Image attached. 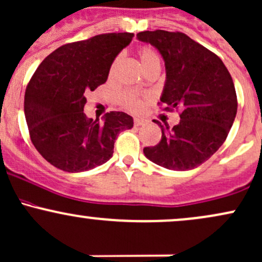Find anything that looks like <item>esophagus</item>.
Masks as SVG:
<instances>
[{
  "instance_id": "esophagus-1",
  "label": "esophagus",
  "mask_w": 262,
  "mask_h": 262,
  "mask_svg": "<svg viewBox=\"0 0 262 262\" xmlns=\"http://www.w3.org/2000/svg\"><path fill=\"white\" fill-rule=\"evenodd\" d=\"M146 123H148V120L143 119V118H136V119H134V124H136V126L145 125Z\"/></svg>"
}]
</instances>
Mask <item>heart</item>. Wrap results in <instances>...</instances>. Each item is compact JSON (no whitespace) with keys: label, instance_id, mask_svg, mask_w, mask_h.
<instances>
[{"label":"heart","instance_id":"obj_1","mask_svg":"<svg viewBox=\"0 0 262 262\" xmlns=\"http://www.w3.org/2000/svg\"><path fill=\"white\" fill-rule=\"evenodd\" d=\"M138 57H139L140 64H142L143 70H146L150 66L155 64V63H159V57L157 56V53L149 47H142L139 51H138ZM118 63V58H116L112 63L111 66V71L109 73L113 74L114 70L117 67ZM145 98H148V96H143V94L138 93V92L134 91H125L120 94L119 97V102L120 104L123 105L125 109L130 112H139L140 109L143 108V100Z\"/></svg>","mask_w":262,"mask_h":262}]
</instances>
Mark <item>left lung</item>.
I'll use <instances>...</instances> for the list:
<instances>
[{"instance_id":"obj_1","label":"left lung","mask_w":262,"mask_h":262,"mask_svg":"<svg viewBox=\"0 0 262 262\" xmlns=\"http://www.w3.org/2000/svg\"><path fill=\"white\" fill-rule=\"evenodd\" d=\"M139 41L150 43L165 62L166 79L160 102L180 108L179 124L162 128V139L144 148L149 160L169 170H191L223 145L237 112L234 82L223 61L182 32L144 31Z\"/></svg>"}]
</instances>
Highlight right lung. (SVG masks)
Listing matches in <instances>:
<instances>
[{"label": "right lung", "mask_w": 262, "mask_h": 262, "mask_svg": "<svg viewBox=\"0 0 262 262\" xmlns=\"http://www.w3.org/2000/svg\"><path fill=\"white\" fill-rule=\"evenodd\" d=\"M133 33L98 34L57 48L38 66L25 93V117L38 153L68 173L108 162L118 134L133 128V118L111 112L89 119L83 109L88 92L107 82L116 57Z\"/></svg>", "instance_id": "add662e5"}]
</instances>
